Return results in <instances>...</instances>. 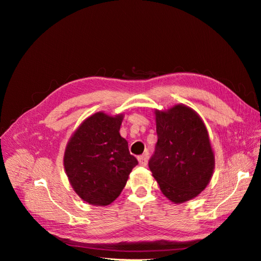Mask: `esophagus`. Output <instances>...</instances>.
Masks as SVG:
<instances>
[{
	"mask_svg": "<svg viewBox=\"0 0 261 261\" xmlns=\"http://www.w3.org/2000/svg\"><path fill=\"white\" fill-rule=\"evenodd\" d=\"M148 159H149V157H148V154L146 153V154H142V156H140V157H138V162H139L140 166H147Z\"/></svg>",
	"mask_w": 261,
	"mask_h": 261,
	"instance_id": "1",
	"label": "esophagus"
}]
</instances>
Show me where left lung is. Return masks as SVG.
<instances>
[{"mask_svg": "<svg viewBox=\"0 0 261 261\" xmlns=\"http://www.w3.org/2000/svg\"><path fill=\"white\" fill-rule=\"evenodd\" d=\"M158 141L149 168L174 204L193 199L212 178L215 157L202 118L185 104L154 110Z\"/></svg>", "mask_w": 261, "mask_h": 261, "instance_id": "obj_1", "label": "left lung"}]
</instances>
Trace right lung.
Here are the masks:
<instances>
[{"label":"right lung","mask_w":261,"mask_h":261,"mask_svg":"<svg viewBox=\"0 0 261 261\" xmlns=\"http://www.w3.org/2000/svg\"><path fill=\"white\" fill-rule=\"evenodd\" d=\"M124 114L94 113L74 131L64 153L69 184L83 201L107 206L123 190L138 165L120 135Z\"/></svg>","instance_id":"1"}]
</instances>
